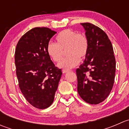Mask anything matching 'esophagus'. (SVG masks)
<instances>
[{"label":"esophagus","instance_id":"obj_1","mask_svg":"<svg viewBox=\"0 0 129 129\" xmlns=\"http://www.w3.org/2000/svg\"><path fill=\"white\" fill-rule=\"evenodd\" d=\"M68 72H69V70H63V71H62V73H63V74H65V73H67Z\"/></svg>","mask_w":129,"mask_h":129}]
</instances>
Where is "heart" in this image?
<instances>
[{"label":"heart","instance_id":"obj_1","mask_svg":"<svg viewBox=\"0 0 129 129\" xmlns=\"http://www.w3.org/2000/svg\"><path fill=\"white\" fill-rule=\"evenodd\" d=\"M56 44L49 42L47 45V53L54 62L62 59L63 51L66 55L57 65L58 68L70 69L79 63V60L86 56L89 50V41L85 34H77L75 31L66 29L60 32L55 37Z\"/></svg>","mask_w":129,"mask_h":129}]
</instances>
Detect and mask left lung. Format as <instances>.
Segmentation results:
<instances>
[{"mask_svg": "<svg viewBox=\"0 0 129 129\" xmlns=\"http://www.w3.org/2000/svg\"><path fill=\"white\" fill-rule=\"evenodd\" d=\"M89 41L84 63L76 70L77 91L85 102L98 104L111 92L115 75V58L112 45L101 28L90 23H82Z\"/></svg>", "mask_w": 129, "mask_h": 129, "instance_id": "left-lung-1", "label": "left lung"}]
</instances>
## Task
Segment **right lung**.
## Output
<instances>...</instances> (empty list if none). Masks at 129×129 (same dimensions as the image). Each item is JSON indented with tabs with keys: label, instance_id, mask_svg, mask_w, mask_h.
<instances>
[{
	"label": "right lung",
	"instance_id": "obj_1",
	"mask_svg": "<svg viewBox=\"0 0 129 129\" xmlns=\"http://www.w3.org/2000/svg\"><path fill=\"white\" fill-rule=\"evenodd\" d=\"M56 34L47 27H36L25 33L15 52L19 87L32 106L40 109L53 103L62 75L47 53V45Z\"/></svg>",
	"mask_w": 129,
	"mask_h": 129
}]
</instances>
